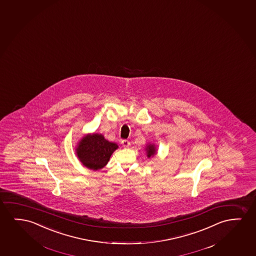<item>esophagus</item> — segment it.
Listing matches in <instances>:
<instances>
[{"label":"esophagus","mask_w":256,"mask_h":256,"mask_svg":"<svg viewBox=\"0 0 256 256\" xmlns=\"http://www.w3.org/2000/svg\"><path fill=\"white\" fill-rule=\"evenodd\" d=\"M122 144L123 147L128 148V146L130 145V140H122Z\"/></svg>","instance_id":"esophagus-1"}]
</instances>
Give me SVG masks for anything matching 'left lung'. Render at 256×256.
<instances>
[{
  "label": "left lung",
  "instance_id": "8db88e82",
  "mask_svg": "<svg viewBox=\"0 0 256 256\" xmlns=\"http://www.w3.org/2000/svg\"><path fill=\"white\" fill-rule=\"evenodd\" d=\"M146 151H147V156L150 158L151 156H154L156 154V148L154 144H148V146L146 147Z\"/></svg>",
  "mask_w": 256,
  "mask_h": 256
}]
</instances>
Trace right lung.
I'll return each instance as SVG.
<instances>
[{"label": "right lung", "mask_w": 256, "mask_h": 256, "mask_svg": "<svg viewBox=\"0 0 256 256\" xmlns=\"http://www.w3.org/2000/svg\"><path fill=\"white\" fill-rule=\"evenodd\" d=\"M117 148V144L106 140L102 134H92L81 139L76 153L82 164L92 170H98L108 164L110 156Z\"/></svg>", "instance_id": "1"}]
</instances>
